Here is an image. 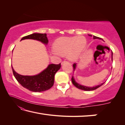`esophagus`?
<instances>
[{
  "mask_svg": "<svg viewBox=\"0 0 125 125\" xmlns=\"http://www.w3.org/2000/svg\"><path fill=\"white\" fill-rule=\"evenodd\" d=\"M67 62V61H63V62H62V63H61V64H63V63H65V62Z\"/></svg>",
  "mask_w": 125,
  "mask_h": 125,
  "instance_id": "obj_1",
  "label": "esophagus"
}]
</instances>
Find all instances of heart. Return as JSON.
<instances>
[{
  "mask_svg": "<svg viewBox=\"0 0 125 125\" xmlns=\"http://www.w3.org/2000/svg\"><path fill=\"white\" fill-rule=\"evenodd\" d=\"M86 45V40L83 36L63 37L54 42L53 48L60 55L68 54V58L72 61L79 58Z\"/></svg>",
  "mask_w": 125,
  "mask_h": 125,
  "instance_id": "1",
  "label": "heart"
}]
</instances>
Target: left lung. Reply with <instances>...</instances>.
<instances>
[{
  "label": "left lung",
  "mask_w": 125,
  "mask_h": 125,
  "mask_svg": "<svg viewBox=\"0 0 125 125\" xmlns=\"http://www.w3.org/2000/svg\"><path fill=\"white\" fill-rule=\"evenodd\" d=\"M89 35L90 36H92V35ZM93 39H100V40H103V39H101V38L95 36H93ZM112 60H113V52H112ZM73 71H74L75 69V67H76V63H74V64H73ZM71 79H72V83L74 85L76 86V87H77V88L79 89L83 90H85V91H92V90H95V89H98V88H99L100 86H101V85H103V84H104V83L101 84L100 85L94 86V87H88V86H83V85H80V84H78L77 82H75V80H74V79L73 76H72V77Z\"/></svg>",
  "instance_id": "obj_1"
}]
</instances>
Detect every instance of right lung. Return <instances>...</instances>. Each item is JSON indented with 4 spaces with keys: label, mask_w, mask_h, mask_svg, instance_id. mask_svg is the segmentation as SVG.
I'll return each instance as SVG.
<instances>
[{
    "label": "right lung",
    "mask_w": 125,
    "mask_h": 125,
    "mask_svg": "<svg viewBox=\"0 0 125 125\" xmlns=\"http://www.w3.org/2000/svg\"><path fill=\"white\" fill-rule=\"evenodd\" d=\"M33 39L47 44L48 40L46 33H35L23 37L21 40ZM61 63L58 64H51L41 73L36 75H22L17 73L12 67L15 78L23 87L33 92H44L53 85L54 75L61 68Z\"/></svg>",
    "instance_id": "1"
}]
</instances>
